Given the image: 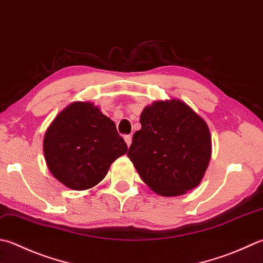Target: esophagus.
Masks as SVG:
<instances>
[{"label":"esophagus","instance_id":"esophagus-1","mask_svg":"<svg viewBox=\"0 0 263 263\" xmlns=\"http://www.w3.org/2000/svg\"><path fill=\"white\" fill-rule=\"evenodd\" d=\"M124 140H125V142H126L127 147H130V146H131V142H132V137H131V136H125V137H124Z\"/></svg>","mask_w":263,"mask_h":263}]
</instances>
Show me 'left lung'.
I'll use <instances>...</instances> for the list:
<instances>
[{"label":"left lung","mask_w":263,"mask_h":263,"mask_svg":"<svg viewBox=\"0 0 263 263\" xmlns=\"http://www.w3.org/2000/svg\"><path fill=\"white\" fill-rule=\"evenodd\" d=\"M127 156L139 176L161 196H179L197 187L209 166V126L179 99L155 101L140 115Z\"/></svg>","instance_id":"1"}]
</instances>
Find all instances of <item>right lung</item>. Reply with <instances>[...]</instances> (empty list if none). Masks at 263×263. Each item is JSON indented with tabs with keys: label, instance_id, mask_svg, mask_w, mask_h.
<instances>
[{
	"label": "right lung",
	"instance_id": "add662e5",
	"mask_svg": "<svg viewBox=\"0 0 263 263\" xmlns=\"http://www.w3.org/2000/svg\"><path fill=\"white\" fill-rule=\"evenodd\" d=\"M43 152L52 176L66 187L86 190L99 183L111 163L127 152L115 123L90 101L60 111L45 132Z\"/></svg>",
	"mask_w": 263,
	"mask_h": 263
}]
</instances>
